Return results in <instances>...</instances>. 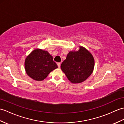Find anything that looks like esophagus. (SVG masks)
<instances>
[{
    "label": "esophagus",
    "mask_w": 124,
    "mask_h": 124,
    "mask_svg": "<svg viewBox=\"0 0 124 124\" xmlns=\"http://www.w3.org/2000/svg\"><path fill=\"white\" fill-rule=\"evenodd\" d=\"M57 65L58 66V68H60V66H61V63H57Z\"/></svg>",
    "instance_id": "34e87169"
}]
</instances>
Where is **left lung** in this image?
I'll use <instances>...</instances> for the list:
<instances>
[{
  "mask_svg": "<svg viewBox=\"0 0 124 124\" xmlns=\"http://www.w3.org/2000/svg\"><path fill=\"white\" fill-rule=\"evenodd\" d=\"M94 67L93 55L82 46H80L78 51L69 52L61 65L62 71L72 83L85 81L93 72Z\"/></svg>",
  "mask_w": 124,
  "mask_h": 124,
  "instance_id": "left-lung-1",
  "label": "left lung"
}]
</instances>
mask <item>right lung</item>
Segmentation results:
<instances>
[{
  "instance_id": "obj_1",
  "label": "right lung",
  "mask_w": 124,
  "mask_h": 124,
  "mask_svg": "<svg viewBox=\"0 0 124 124\" xmlns=\"http://www.w3.org/2000/svg\"><path fill=\"white\" fill-rule=\"evenodd\" d=\"M25 69L27 75L36 81L44 80L51 71L57 68L53 56L47 51L36 48L25 60Z\"/></svg>"
}]
</instances>
